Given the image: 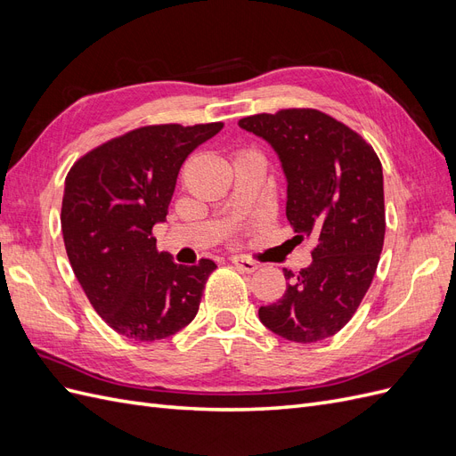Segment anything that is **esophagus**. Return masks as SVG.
Instances as JSON below:
<instances>
[{"label": "esophagus", "instance_id": "1", "mask_svg": "<svg viewBox=\"0 0 456 456\" xmlns=\"http://www.w3.org/2000/svg\"><path fill=\"white\" fill-rule=\"evenodd\" d=\"M232 262H233V266H236L241 272H245V273H253L260 268L258 262H255L251 258H245V256H233Z\"/></svg>", "mask_w": 456, "mask_h": 456}]
</instances>
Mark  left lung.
Segmentation results:
<instances>
[{"mask_svg": "<svg viewBox=\"0 0 456 456\" xmlns=\"http://www.w3.org/2000/svg\"><path fill=\"white\" fill-rule=\"evenodd\" d=\"M240 127L268 141L287 176V220L297 238L315 240L312 265L283 297L260 306L275 335L317 342L346 325L370 287L384 245V183L377 151L360 133L315 108L247 116Z\"/></svg>", "mask_w": 456, "mask_h": 456, "instance_id": "obj_1", "label": "left lung"}]
</instances>
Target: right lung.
<instances>
[{
  "instance_id": "right-lung-1",
  "label": "right lung",
  "mask_w": 456,
  "mask_h": 456,
  "mask_svg": "<svg viewBox=\"0 0 456 456\" xmlns=\"http://www.w3.org/2000/svg\"><path fill=\"white\" fill-rule=\"evenodd\" d=\"M223 121L144 126L89 150L66 175L61 226L76 278L116 333L151 342L194 320L216 265L183 266L151 228L167 216L184 159Z\"/></svg>"
}]
</instances>
